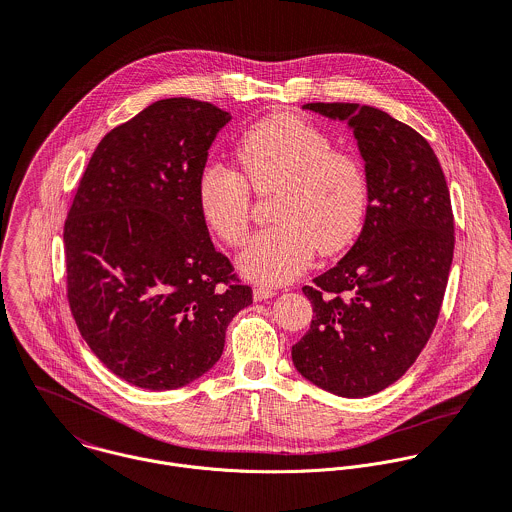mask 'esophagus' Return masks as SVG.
I'll return each mask as SVG.
<instances>
[{"instance_id": "34e87169", "label": "esophagus", "mask_w": 512, "mask_h": 512, "mask_svg": "<svg viewBox=\"0 0 512 512\" xmlns=\"http://www.w3.org/2000/svg\"><path fill=\"white\" fill-rule=\"evenodd\" d=\"M274 294H276V290L270 288V286H256V288H254V300H258V302L268 300V298H272Z\"/></svg>"}]
</instances>
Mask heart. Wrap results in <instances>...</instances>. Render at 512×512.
Returning <instances> with one entry per match:
<instances>
[{"mask_svg": "<svg viewBox=\"0 0 512 512\" xmlns=\"http://www.w3.org/2000/svg\"><path fill=\"white\" fill-rule=\"evenodd\" d=\"M238 171L210 163L196 184L210 230L228 246H242L252 222V193L276 190L274 226L252 238L240 258L256 282L296 278L318 250L338 254L359 234L369 202L363 165L336 149L330 135L296 115H274L250 127L236 145Z\"/></svg>", "mask_w": 512, "mask_h": 512, "instance_id": "b5f03b06", "label": "heart"}]
</instances>
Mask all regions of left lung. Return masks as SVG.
<instances>
[{"label": "left lung", "instance_id": "8db88e82", "mask_svg": "<svg viewBox=\"0 0 512 512\" xmlns=\"http://www.w3.org/2000/svg\"><path fill=\"white\" fill-rule=\"evenodd\" d=\"M304 109L353 129L369 204L351 250L302 288L314 320L292 359L318 387L367 397L415 363L439 320L455 248L449 188L429 143L391 115L357 103Z\"/></svg>", "mask_w": 512, "mask_h": 512}]
</instances>
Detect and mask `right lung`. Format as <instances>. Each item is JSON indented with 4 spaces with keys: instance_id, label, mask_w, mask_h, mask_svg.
I'll use <instances>...</instances> for the list:
<instances>
[{
    "instance_id": "1",
    "label": "right lung",
    "mask_w": 512,
    "mask_h": 512,
    "mask_svg": "<svg viewBox=\"0 0 512 512\" xmlns=\"http://www.w3.org/2000/svg\"><path fill=\"white\" fill-rule=\"evenodd\" d=\"M230 119L186 97L149 105L103 137L67 212L71 316L99 361L137 387L167 391L206 373L252 304L196 194Z\"/></svg>"
}]
</instances>
